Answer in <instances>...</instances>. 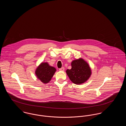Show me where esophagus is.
<instances>
[{
	"label": "esophagus",
	"instance_id": "1",
	"mask_svg": "<svg viewBox=\"0 0 126 126\" xmlns=\"http://www.w3.org/2000/svg\"><path fill=\"white\" fill-rule=\"evenodd\" d=\"M59 70L60 71H64L65 70V69H64V67H62V68L59 69Z\"/></svg>",
	"mask_w": 126,
	"mask_h": 126
}]
</instances>
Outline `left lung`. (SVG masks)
Returning <instances> with one entry per match:
<instances>
[{"label":"left lung","mask_w":126,"mask_h":126,"mask_svg":"<svg viewBox=\"0 0 126 126\" xmlns=\"http://www.w3.org/2000/svg\"><path fill=\"white\" fill-rule=\"evenodd\" d=\"M71 69H67L66 73L70 80L76 84H81L86 82L92 75V70L88 63L83 59L73 60Z\"/></svg>","instance_id":"8db88e82"}]
</instances>
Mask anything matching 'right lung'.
I'll return each mask as SVG.
<instances>
[{
  "instance_id": "add662e5",
  "label": "right lung",
  "mask_w": 126,
  "mask_h": 126,
  "mask_svg": "<svg viewBox=\"0 0 126 126\" xmlns=\"http://www.w3.org/2000/svg\"><path fill=\"white\" fill-rule=\"evenodd\" d=\"M56 70L54 67L50 66L48 62H42L36 68L35 74L37 79L42 83L46 84L50 81Z\"/></svg>"
}]
</instances>
